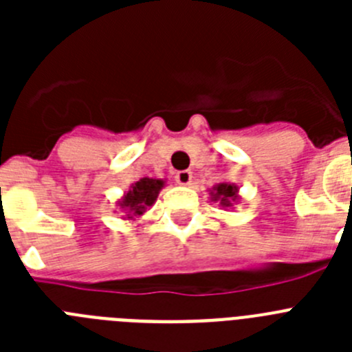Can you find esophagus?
Masks as SVG:
<instances>
[{
	"label": "esophagus",
	"mask_w": 352,
	"mask_h": 352,
	"mask_svg": "<svg viewBox=\"0 0 352 352\" xmlns=\"http://www.w3.org/2000/svg\"><path fill=\"white\" fill-rule=\"evenodd\" d=\"M174 179H176V183H178V185H183V186L190 185L192 173L190 170H179V173H176Z\"/></svg>",
	"instance_id": "esophagus-1"
}]
</instances>
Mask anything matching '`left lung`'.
I'll use <instances>...</instances> for the list:
<instances>
[{
	"mask_svg": "<svg viewBox=\"0 0 352 352\" xmlns=\"http://www.w3.org/2000/svg\"><path fill=\"white\" fill-rule=\"evenodd\" d=\"M211 201L219 203L222 208H232L236 203H239V188L234 183H217L213 188H210Z\"/></svg>",
	"mask_w": 352,
	"mask_h": 352,
	"instance_id": "left-lung-1",
	"label": "left lung"
}]
</instances>
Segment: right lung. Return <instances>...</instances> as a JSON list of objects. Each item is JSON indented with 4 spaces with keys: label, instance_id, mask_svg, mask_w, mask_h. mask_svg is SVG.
I'll list each match as a JSON object with an SVG mask.
<instances>
[{
    "label": "right lung",
    "instance_id": "obj_1",
    "mask_svg": "<svg viewBox=\"0 0 352 352\" xmlns=\"http://www.w3.org/2000/svg\"><path fill=\"white\" fill-rule=\"evenodd\" d=\"M166 186V182L158 178H141L139 182L132 183L129 190L121 195L118 201V208L123 211V220L141 219L157 201L160 190Z\"/></svg>",
    "mask_w": 352,
    "mask_h": 352
}]
</instances>
